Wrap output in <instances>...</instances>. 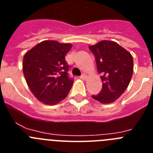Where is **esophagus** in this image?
<instances>
[{
    "label": "esophagus",
    "mask_w": 153,
    "mask_h": 153,
    "mask_svg": "<svg viewBox=\"0 0 153 153\" xmlns=\"http://www.w3.org/2000/svg\"><path fill=\"white\" fill-rule=\"evenodd\" d=\"M79 78H80L81 79H83V80H86V79H87V76H86V74H82Z\"/></svg>",
    "instance_id": "1"
}]
</instances>
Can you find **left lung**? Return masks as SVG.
Segmentation results:
<instances>
[{
    "instance_id": "1",
    "label": "left lung",
    "mask_w": 153,
    "mask_h": 153,
    "mask_svg": "<svg viewBox=\"0 0 153 153\" xmlns=\"http://www.w3.org/2000/svg\"><path fill=\"white\" fill-rule=\"evenodd\" d=\"M95 56L102 87L93 98L102 103L117 100L128 87L133 73V59L126 50L117 43L102 40L89 47Z\"/></svg>"
}]
</instances>
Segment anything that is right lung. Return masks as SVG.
<instances>
[{"mask_svg": "<svg viewBox=\"0 0 153 153\" xmlns=\"http://www.w3.org/2000/svg\"><path fill=\"white\" fill-rule=\"evenodd\" d=\"M70 44L44 40L25 53L23 72L30 90L38 100L55 105L67 97L74 83L65 56Z\"/></svg>", "mask_w": 153, "mask_h": 153, "instance_id": "obj_1", "label": "right lung"}]
</instances>
